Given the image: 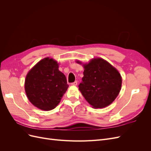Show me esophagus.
<instances>
[{
  "mask_svg": "<svg viewBox=\"0 0 151 151\" xmlns=\"http://www.w3.org/2000/svg\"><path fill=\"white\" fill-rule=\"evenodd\" d=\"M71 84H72V86H77V81L74 82V83H72Z\"/></svg>",
  "mask_w": 151,
  "mask_h": 151,
  "instance_id": "34e87169",
  "label": "esophagus"
}]
</instances>
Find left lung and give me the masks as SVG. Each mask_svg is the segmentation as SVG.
<instances>
[{
    "label": "left lung",
    "instance_id": "obj_1",
    "mask_svg": "<svg viewBox=\"0 0 151 151\" xmlns=\"http://www.w3.org/2000/svg\"><path fill=\"white\" fill-rule=\"evenodd\" d=\"M77 63H81L77 61ZM84 77L79 89L84 98L94 108L110 104L119 94L122 86L120 73L102 58H94L83 65Z\"/></svg>",
    "mask_w": 151,
    "mask_h": 151
}]
</instances>
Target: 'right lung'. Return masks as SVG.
<instances>
[{"label": "right lung", "instance_id": "obj_1", "mask_svg": "<svg viewBox=\"0 0 151 151\" xmlns=\"http://www.w3.org/2000/svg\"><path fill=\"white\" fill-rule=\"evenodd\" d=\"M68 87L65 76L58 70L57 62L49 58L36 63L25 80V91L29 101L45 111L57 106Z\"/></svg>", "mask_w": 151, "mask_h": 151}]
</instances>
